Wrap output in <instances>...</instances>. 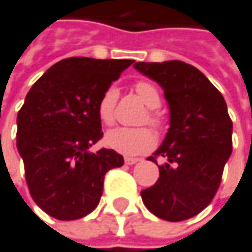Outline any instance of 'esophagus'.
I'll return each instance as SVG.
<instances>
[{
    "instance_id": "esophagus-1",
    "label": "esophagus",
    "mask_w": 252,
    "mask_h": 252,
    "mask_svg": "<svg viewBox=\"0 0 252 252\" xmlns=\"http://www.w3.org/2000/svg\"><path fill=\"white\" fill-rule=\"evenodd\" d=\"M126 165H134V164H137L138 161H141L140 158H135V157H126Z\"/></svg>"
}]
</instances>
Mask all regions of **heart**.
<instances>
[{
    "instance_id": "b5f03b06",
    "label": "heart",
    "mask_w": 252,
    "mask_h": 252,
    "mask_svg": "<svg viewBox=\"0 0 252 252\" xmlns=\"http://www.w3.org/2000/svg\"><path fill=\"white\" fill-rule=\"evenodd\" d=\"M135 91L142 99V102L150 108L145 120L151 126H161L162 118L157 111V108L161 105V94L158 88L153 82L138 81L135 84ZM117 99H118V90L111 85L102 93L98 101V107H96L98 117L107 126H111L115 120ZM105 145L124 156H137L153 148L154 135L147 126H138V128L117 126L105 134Z\"/></svg>"
}]
</instances>
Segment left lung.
Instances as JSON below:
<instances>
[{"mask_svg":"<svg viewBox=\"0 0 252 252\" xmlns=\"http://www.w3.org/2000/svg\"><path fill=\"white\" fill-rule=\"evenodd\" d=\"M158 82L170 107V128L148 159L159 178L142 189L145 207L161 220L177 222L201 213L214 198L232 153V121L221 93L195 67L183 61L135 63Z\"/></svg>","mask_w":252,"mask_h":252,"instance_id":"1","label":"left lung"}]
</instances>
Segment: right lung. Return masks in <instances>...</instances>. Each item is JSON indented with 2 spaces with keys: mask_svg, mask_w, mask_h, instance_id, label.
<instances>
[{
  "mask_svg": "<svg viewBox=\"0 0 252 252\" xmlns=\"http://www.w3.org/2000/svg\"><path fill=\"white\" fill-rule=\"evenodd\" d=\"M132 60L71 57L54 64L25 96L17 117V148L38 207L61 221L95 210L104 177L124 165L114 150L90 148L102 138L96 107Z\"/></svg>",
  "mask_w": 252,
  "mask_h": 252,
  "instance_id": "add662e5",
  "label": "right lung"
}]
</instances>
